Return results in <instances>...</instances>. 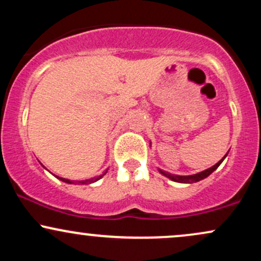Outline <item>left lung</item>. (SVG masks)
I'll use <instances>...</instances> for the list:
<instances>
[{
    "instance_id": "obj_1",
    "label": "left lung",
    "mask_w": 261,
    "mask_h": 261,
    "mask_svg": "<svg viewBox=\"0 0 261 261\" xmlns=\"http://www.w3.org/2000/svg\"><path fill=\"white\" fill-rule=\"evenodd\" d=\"M227 154H228V152H227V153L224 154V157L222 158V160L218 161L217 163L215 164V166L211 167V168L205 169V170H202V172L196 173V174H193V175H176V174H170V173L166 172V170H162V169H160V168H158V172H160L162 175L167 176V178H169L170 180H173V181L184 182V184H191V182H196V181L202 180V179L207 178V176H208L210 174H211V173H214L215 170H216V169L218 168V167H220V164L222 163L224 158L227 157Z\"/></svg>"
}]
</instances>
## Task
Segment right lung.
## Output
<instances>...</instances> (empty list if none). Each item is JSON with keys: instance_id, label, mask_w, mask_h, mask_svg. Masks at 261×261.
I'll return each mask as SVG.
<instances>
[{"instance_id": "right-lung-1", "label": "right lung", "mask_w": 261, "mask_h": 261, "mask_svg": "<svg viewBox=\"0 0 261 261\" xmlns=\"http://www.w3.org/2000/svg\"><path fill=\"white\" fill-rule=\"evenodd\" d=\"M41 166H43V164H41ZM44 168H45V167H44ZM107 172H108V169L106 170V173H103V174H101V175L94 176V178H91V179H87V180H70V179L60 178V176H58V175H55V176L58 179H60V180H62L64 182H67V184H92V182H95L97 180H99L100 178H103V175H106Z\"/></svg>"}]
</instances>
